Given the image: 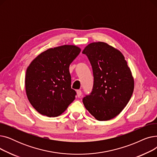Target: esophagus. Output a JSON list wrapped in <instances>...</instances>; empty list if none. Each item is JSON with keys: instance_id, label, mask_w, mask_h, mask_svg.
Wrapping results in <instances>:
<instances>
[{"instance_id": "obj_1", "label": "esophagus", "mask_w": 157, "mask_h": 157, "mask_svg": "<svg viewBox=\"0 0 157 157\" xmlns=\"http://www.w3.org/2000/svg\"><path fill=\"white\" fill-rule=\"evenodd\" d=\"M76 93H77V95H78V97H81V94H82V92H81V90H77V91H76Z\"/></svg>"}]
</instances>
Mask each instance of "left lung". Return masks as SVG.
Returning <instances> with one entry per match:
<instances>
[{
  "label": "left lung",
  "instance_id": "left-lung-1",
  "mask_svg": "<svg viewBox=\"0 0 157 157\" xmlns=\"http://www.w3.org/2000/svg\"><path fill=\"white\" fill-rule=\"evenodd\" d=\"M92 65V92L85 97V108L98 121L118 115L132 95L134 80L125 57L117 48L104 42L88 44L83 51Z\"/></svg>",
  "mask_w": 157,
  "mask_h": 157
}]
</instances>
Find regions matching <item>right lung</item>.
Masks as SVG:
<instances>
[{"instance_id":"right-lung-1","label":"right lung","mask_w":157,"mask_h":157,"mask_svg":"<svg viewBox=\"0 0 157 157\" xmlns=\"http://www.w3.org/2000/svg\"><path fill=\"white\" fill-rule=\"evenodd\" d=\"M75 45H63L39 54L27 69L25 87L31 105L39 113L55 117L75 99L69 65L79 54Z\"/></svg>"}]
</instances>
